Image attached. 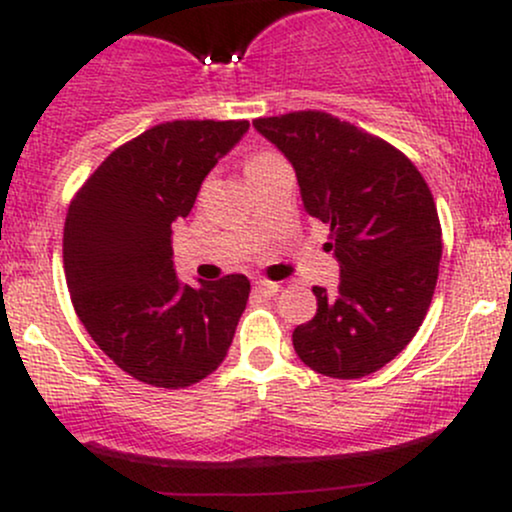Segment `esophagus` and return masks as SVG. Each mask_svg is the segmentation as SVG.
I'll list each match as a JSON object with an SVG mask.
<instances>
[{
    "mask_svg": "<svg viewBox=\"0 0 512 512\" xmlns=\"http://www.w3.org/2000/svg\"><path fill=\"white\" fill-rule=\"evenodd\" d=\"M281 289L279 281H269V279H257L255 281V291L262 293V296H276Z\"/></svg>",
    "mask_w": 512,
    "mask_h": 512,
    "instance_id": "34e87169",
    "label": "esophagus"
}]
</instances>
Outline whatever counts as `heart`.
I'll return each instance as SVG.
<instances>
[{"instance_id":"b5f03b06","label":"heart","mask_w":512,"mask_h":512,"mask_svg":"<svg viewBox=\"0 0 512 512\" xmlns=\"http://www.w3.org/2000/svg\"><path fill=\"white\" fill-rule=\"evenodd\" d=\"M272 158H276L274 154H255L248 161V170H252V168H257V166H262V163H267V161H272Z\"/></svg>"}]
</instances>
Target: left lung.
<instances>
[{
    "label": "left lung",
    "instance_id": "8db88e82",
    "mask_svg": "<svg viewBox=\"0 0 512 512\" xmlns=\"http://www.w3.org/2000/svg\"><path fill=\"white\" fill-rule=\"evenodd\" d=\"M291 161L303 207L330 226L337 293L293 330L315 373L354 380L390 363L419 332L438 281L440 221L424 175L402 151L322 110L252 120Z\"/></svg>",
    "mask_w": 512,
    "mask_h": 512
}]
</instances>
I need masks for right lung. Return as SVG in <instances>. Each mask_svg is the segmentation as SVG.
I'll use <instances>...</instances> for the list:
<instances>
[{
    "mask_svg": "<svg viewBox=\"0 0 512 512\" xmlns=\"http://www.w3.org/2000/svg\"><path fill=\"white\" fill-rule=\"evenodd\" d=\"M248 120H173L115 149L64 221V274L86 332L115 366L178 390L221 366L250 296L243 274L199 286L173 269V223Z\"/></svg>",
    "mask_w": 512,
    "mask_h": 512,
    "instance_id": "add662e5",
    "label": "right lung"
}]
</instances>
